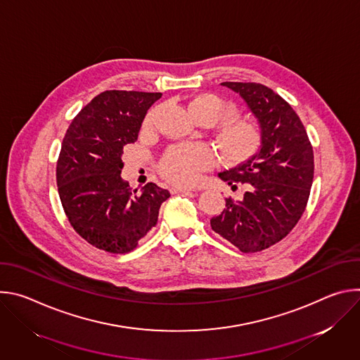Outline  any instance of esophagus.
<instances>
[{"mask_svg":"<svg viewBox=\"0 0 360 360\" xmlns=\"http://www.w3.org/2000/svg\"><path fill=\"white\" fill-rule=\"evenodd\" d=\"M186 191H199L196 188H186V186H171V193H181V192H186Z\"/></svg>","mask_w":360,"mask_h":360,"instance_id":"esophagus-1","label":"esophagus"}]
</instances>
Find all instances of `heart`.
I'll list each match as a JSON object with an SVG mask.
<instances>
[{
  "instance_id": "obj_1",
  "label": "heart",
  "mask_w": 360,
  "mask_h": 360,
  "mask_svg": "<svg viewBox=\"0 0 360 360\" xmlns=\"http://www.w3.org/2000/svg\"><path fill=\"white\" fill-rule=\"evenodd\" d=\"M157 110L148 112L143 128L150 129L155 124ZM188 115L203 125L217 127L215 142L225 162L239 164L250 160L262 145V134L253 121L231 118L235 108L229 102L214 94H199L186 102ZM214 162V153L205 146H174L161 161V174L171 182L192 185L199 181L202 172Z\"/></svg>"
}]
</instances>
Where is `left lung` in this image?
Instances as JSON below:
<instances>
[{"instance_id":"obj_1","label":"left lung","mask_w":360,"mask_h":360,"mask_svg":"<svg viewBox=\"0 0 360 360\" xmlns=\"http://www.w3.org/2000/svg\"><path fill=\"white\" fill-rule=\"evenodd\" d=\"M239 94L258 120L261 150L219 174L233 189L248 184L243 199L226 198V208L211 219L212 229L240 252H259L282 240L304 212L314 182V149L288 102L256 82H222Z\"/></svg>"}]
</instances>
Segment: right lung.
Returning <instances> with one entry per match:
<instances>
[{"label":"right lung","instance_id":"right-lung-1","mask_svg":"<svg viewBox=\"0 0 360 360\" xmlns=\"http://www.w3.org/2000/svg\"><path fill=\"white\" fill-rule=\"evenodd\" d=\"M161 92L104 91L72 120L57 162L64 212L75 232L110 253H128L157 225L171 193L148 182L141 192L122 181L124 145L138 138Z\"/></svg>","mask_w":360,"mask_h":360}]
</instances>
